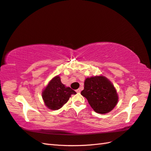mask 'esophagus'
Returning a JSON list of instances; mask_svg holds the SVG:
<instances>
[{
	"instance_id": "1",
	"label": "esophagus",
	"mask_w": 151,
	"mask_h": 151,
	"mask_svg": "<svg viewBox=\"0 0 151 151\" xmlns=\"http://www.w3.org/2000/svg\"><path fill=\"white\" fill-rule=\"evenodd\" d=\"M80 91H81V90H80V89H78L76 90V92L78 93H80Z\"/></svg>"
}]
</instances>
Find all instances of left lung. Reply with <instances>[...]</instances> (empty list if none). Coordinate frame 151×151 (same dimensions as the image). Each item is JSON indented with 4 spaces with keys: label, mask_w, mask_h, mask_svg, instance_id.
<instances>
[{
    "label": "left lung",
    "mask_w": 151,
    "mask_h": 151,
    "mask_svg": "<svg viewBox=\"0 0 151 151\" xmlns=\"http://www.w3.org/2000/svg\"><path fill=\"white\" fill-rule=\"evenodd\" d=\"M81 94L88 100L93 109L100 114L109 113L118 101L116 89L110 80L103 75L86 78Z\"/></svg>",
    "instance_id": "obj_1"
}]
</instances>
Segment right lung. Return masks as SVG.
<instances>
[{
	"label": "right lung",
	"mask_w": 151,
	"mask_h": 151,
	"mask_svg": "<svg viewBox=\"0 0 151 151\" xmlns=\"http://www.w3.org/2000/svg\"><path fill=\"white\" fill-rule=\"evenodd\" d=\"M76 93L61 82L58 75L53 77L43 89L42 97L45 106L51 110H58L67 103L71 94Z\"/></svg>",
	"instance_id": "obj_1"
}]
</instances>
